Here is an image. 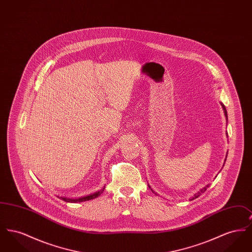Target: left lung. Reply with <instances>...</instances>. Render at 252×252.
<instances>
[{
    "instance_id": "left-lung-1",
    "label": "left lung",
    "mask_w": 252,
    "mask_h": 252,
    "mask_svg": "<svg viewBox=\"0 0 252 252\" xmlns=\"http://www.w3.org/2000/svg\"><path fill=\"white\" fill-rule=\"evenodd\" d=\"M221 106H222V108H223V110H224V113H225V116H226V120L228 121V113H227V110H226V108H225V106H224V105H223L222 103H221ZM226 158H227V156H226ZM209 186H210V184L206 185V186H205L204 188H202V189H201V190H200L199 192H197V193H194V194H193V196H192V197L190 198V200H193V199L197 198V197H198L199 195H201V194H202V193H203V192H205V191H206L207 189H208V187H209ZM149 188H150V186H149ZM151 191H152V192H154V191H153V190H152V189H151ZM155 193H156V192H155Z\"/></svg>"
}]
</instances>
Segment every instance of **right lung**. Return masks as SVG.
Instances as JSON below:
<instances>
[{"label":"right lung","mask_w":252,"mask_h":252,"mask_svg":"<svg viewBox=\"0 0 252 252\" xmlns=\"http://www.w3.org/2000/svg\"><path fill=\"white\" fill-rule=\"evenodd\" d=\"M104 189H105V187L102 190L98 191V192L92 193V194H89V195H86V196H83V197H79V198H67V197H62V196H60V198L62 200H64V201H66V202H72V203L83 202V201H88V200H91V199H94V198L98 197L102 192H104Z\"/></svg>","instance_id":"1"}]
</instances>
